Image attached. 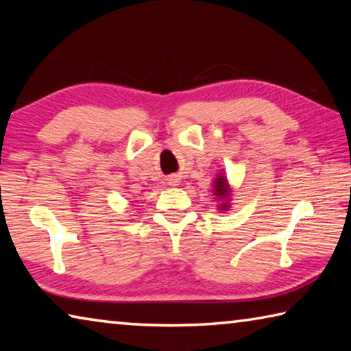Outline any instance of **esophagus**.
Segmentation results:
<instances>
[{"instance_id": "34e87169", "label": "esophagus", "mask_w": 351, "mask_h": 351, "mask_svg": "<svg viewBox=\"0 0 351 351\" xmlns=\"http://www.w3.org/2000/svg\"><path fill=\"white\" fill-rule=\"evenodd\" d=\"M178 182H180V181H178L176 178H171V180H170V186H178Z\"/></svg>"}]
</instances>
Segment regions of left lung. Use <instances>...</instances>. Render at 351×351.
<instances>
[{
	"instance_id": "8db88e82",
	"label": "left lung",
	"mask_w": 351,
	"mask_h": 351,
	"mask_svg": "<svg viewBox=\"0 0 351 351\" xmlns=\"http://www.w3.org/2000/svg\"><path fill=\"white\" fill-rule=\"evenodd\" d=\"M213 190H215V193H213V195H217L218 198L228 197L229 190H228V184H226V178L219 176V180H217L215 189H213ZM226 207H228V203H223V204H221V209H226Z\"/></svg>"
}]
</instances>
